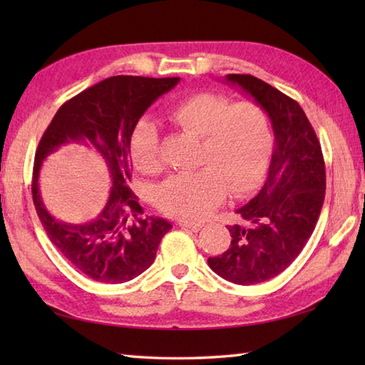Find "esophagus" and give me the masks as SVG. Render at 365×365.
<instances>
[{
	"instance_id": "obj_1",
	"label": "esophagus",
	"mask_w": 365,
	"mask_h": 365,
	"mask_svg": "<svg viewBox=\"0 0 365 365\" xmlns=\"http://www.w3.org/2000/svg\"><path fill=\"white\" fill-rule=\"evenodd\" d=\"M180 227H182V229H190V230H192V232H199V230L202 229L204 226H202V224H196V222H187V221H182V222H180Z\"/></svg>"
}]
</instances>
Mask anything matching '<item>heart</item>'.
Segmentation results:
<instances>
[{
	"label": "heart",
	"instance_id": "heart-1",
	"mask_svg": "<svg viewBox=\"0 0 365 365\" xmlns=\"http://www.w3.org/2000/svg\"><path fill=\"white\" fill-rule=\"evenodd\" d=\"M166 118L187 133L200 138L191 173L169 177L157 190L161 212L182 221L205 220L229 192L250 195L259 187L273 147L265 111L252 102L232 103L213 92L185 97L166 111ZM130 155L139 170L161 169L157 125L141 120L130 139Z\"/></svg>",
	"mask_w": 365,
	"mask_h": 365
}]
</instances>
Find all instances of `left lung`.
Returning a JSON list of instances; mask_svg holds the SVG:
<instances>
[{
	"label": "left lung",
	"instance_id": "8db88e82",
	"mask_svg": "<svg viewBox=\"0 0 365 365\" xmlns=\"http://www.w3.org/2000/svg\"><path fill=\"white\" fill-rule=\"evenodd\" d=\"M226 80L267 111L276 138L265 185L237 210L245 224L229 226V250L208 259L226 281L252 285L282 273L306 246L323 207L327 170L319 138L297 100L252 75L229 73Z\"/></svg>",
	"mask_w": 365,
	"mask_h": 365
}]
</instances>
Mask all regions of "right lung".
<instances>
[{
  "instance_id": "right-lung-1",
  "label": "right lung",
  "mask_w": 365,
  "mask_h": 365,
  "mask_svg": "<svg viewBox=\"0 0 365 365\" xmlns=\"http://www.w3.org/2000/svg\"><path fill=\"white\" fill-rule=\"evenodd\" d=\"M178 80L118 75L100 81L59 108L37 145L31 190L38 220L58 251L92 281L122 284L144 273L153 263L161 238L173 227L163 218L143 216L130 188V139L147 108ZM66 143L98 153L113 182L104 212L88 225L58 222L38 192L40 165Z\"/></svg>"
}]
</instances>
